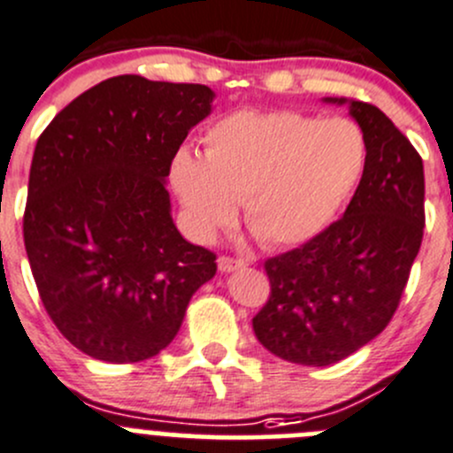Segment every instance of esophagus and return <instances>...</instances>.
Instances as JSON below:
<instances>
[{"instance_id":"34e87169","label":"esophagus","mask_w":453,"mask_h":453,"mask_svg":"<svg viewBox=\"0 0 453 453\" xmlns=\"http://www.w3.org/2000/svg\"><path fill=\"white\" fill-rule=\"evenodd\" d=\"M217 263H219V270H221V272H234V270H241V267H245L243 258L219 257Z\"/></svg>"}]
</instances>
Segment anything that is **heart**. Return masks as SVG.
I'll list each match as a JSON object with an SVG mask.
<instances>
[{"instance_id": "obj_1", "label": "heart", "mask_w": 453, "mask_h": 453, "mask_svg": "<svg viewBox=\"0 0 453 453\" xmlns=\"http://www.w3.org/2000/svg\"><path fill=\"white\" fill-rule=\"evenodd\" d=\"M205 159L174 152L170 181L196 241H212L243 201L250 230L265 245L319 234L365 170L363 130L345 117L292 110L234 112L208 130Z\"/></svg>"}]
</instances>
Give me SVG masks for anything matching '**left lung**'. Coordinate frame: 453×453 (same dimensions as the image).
Listing matches in <instances>:
<instances>
[{
    "label": "left lung",
    "instance_id": "8db88e82",
    "mask_svg": "<svg viewBox=\"0 0 453 453\" xmlns=\"http://www.w3.org/2000/svg\"><path fill=\"white\" fill-rule=\"evenodd\" d=\"M348 105L367 143L361 183L338 221L265 261L270 298L258 343L288 363L325 367L374 341L396 311L425 227L423 159L383 110Z\"/></svg>",
    "mask_w": 453,
    "mask_h": 453
}]
</instances>
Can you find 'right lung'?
<instances>
[{
  "mask_svg": "<svg viewBox=\"0 0 453 453\" xmlns=\"http://www.w3.org/2000/svg\"><path fill=\"white\" fill-rule=\"evenodd\" d=\"M212 101L201 83L121 74L70 101L37 139L26 254L52 323L96 361L157 357L217 272V257L177 230L165 190Z\"/></svg>",
  "mask_w": 453,
  "mask_h": 453,
  "instance_id": "right-lung-1",
  "label": "right lung"
}]
</instances>
